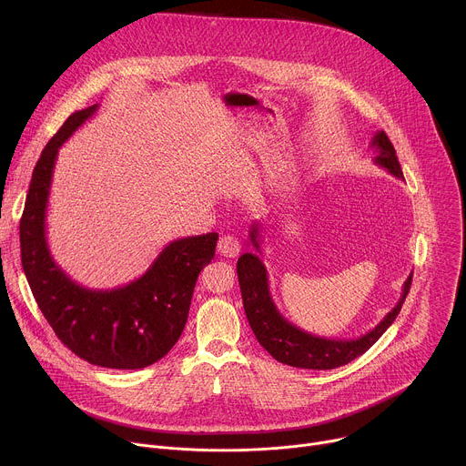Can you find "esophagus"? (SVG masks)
I'll return each mask as SVG.
<instances>
[{
  "label": "esophagus",
  "mask_w": 466,
  "mask_h": 466,
  "mask_svg": "<svg viewBox=\"0 0 466 466\" xmlns=\"http://www.w3.org/2000/svg\"><path fill=\"white\" fill-rule=\"evenodd\" d=\"M239 248H241V245H239V241H238L234 236L227 234V236H221V238H219V243H218V252H219L221 256H227V258H236V256L239 254Z\"/></svg>",
  "instance_id": "1"
}]
</instances>
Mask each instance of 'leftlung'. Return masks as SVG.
Returning <instances> with one entry per match:
<instances>
[{"mask_svg": "<svg viewBox=\"0 0 466 466\" xmlns=\"http://www.w3.org/2000/svg\"><path fill=\"white\" fill-rule=\"evenodd\" d=\"M370 147L376 149V157H374L376 166L387 169L392 177L404 180V173H402L400 162H398L396 151L383 130L376 132L370 142ZM248 238L258 254L245 252L239 256L236 265L245 315L248 319V324L254 331L258 343L277 361L284 365H291L299 369L328 370V369H336L350 363L358 356L365 354L383 336V331L394 322L396 315L400 313L402 304L411 288L413 273L404 282L400 300L396 302V306L383 317V320H380V324H376L372 329L367 331L365 336L358 339H326V338L311 336L308 331L289 322L279 311L271 297L268 269H265V265L259 258L261 239H259L258 221L250 227Z\"/></svg>", "mask_w": 466, "mask_h": 466, "instance_id": "8db88e82", "label": "left lung"}]
</instances>
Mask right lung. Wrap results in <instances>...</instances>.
Listing matches in <instances>:
<instances>
[{"instance_id": "add662e5", "label": "right lung", "mask_w": 466, "mask_h": 466, "mask_svg": "<svg viewBox=\"0 0 466 466\" xmlns=\"http://www.w3.org/2000/svg\"><path fill=\"white\" fill-rule=\"evenodd\" d=\"M97 108L66 119L35 166L20 221L22 265L40 311L66 347L92 365L135 370L157 363L178 341L197 277L212 261L219 236L167 243L140 279L121 288L90 289L64 273L46 236L53 169L60 146Z\"/></svg>"}]
</instances>
